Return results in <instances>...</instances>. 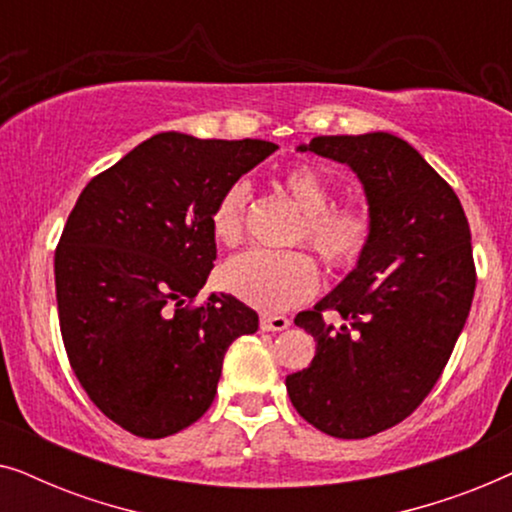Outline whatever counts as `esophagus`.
I'll list each match as a JSON object with an SVG mask.
<instances>
[{
    "label": "esophagus",
    "instance_id": "obj_1",
    "mask_svg": "<svg viewBox=\"0 0 512 512\" xmlns=\"http://www.w3.org/2000/svg\"><path fill=\"white\" fill-rule=\"evenodd\" d=\"M289 326H291V319L282 317V314H261L263 331H286Z\"/></svg>",
    "mask_w": 512,
    "mask_h": 512
}]
</instances>
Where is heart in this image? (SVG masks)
I'll use <instances>...</instances> for the list:
<instances>
[{
	"mask_svg": "<svg viewBox=\"0 0 512 512\" xmlns=\"http://www.w3.org/2000/svg\"><path fill=\"white\" fill-rule=\"evenodd\" d=\"M277 184L300 209L289 242L310 244L331 272H352L363 263L377 235V216L368 202L335 205L333 184L312 165L286 167ZM249 186L237 179L223 188L209 212L214 240L237 247L247 235ZM226 289L244 303L265 312L289 310L305 303L319 284L317 263L300 249H251L223 268Z\"/></svg>",
	"mask_w": 512,
	"mask_h": 512,
	"instance_id": "1",
	"label": "heart"
}]
</instances>
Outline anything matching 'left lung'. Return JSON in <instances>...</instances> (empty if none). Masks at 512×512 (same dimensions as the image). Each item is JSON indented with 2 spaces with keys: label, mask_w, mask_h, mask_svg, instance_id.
<instances>
[{
  "label": "left lung",
  "mask_w": 512,
  "mask_h": 512,
  "mask_svg": "<svg viewBox=\"0 0 512 512\" xmlns=\"http://www.w3.org/2000/svg\"><path fill=\"white\" fill-rule=\"evenodd\" d=\"M300 151L352 167L377 216L359 268L296 317L317 352L286 377L305 422L359 440L401 424L443 375L478 279L471 228L452 186L401 137H314ZM326 311L341 324L326 322Z\"/></svg>",
  "instance_id": "obj_1"
}]
</instances>
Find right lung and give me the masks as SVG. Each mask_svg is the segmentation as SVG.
Segmentation results:
<instances>
[{"label":"right lung","mask_w":512,"mask_h":512,"mask_svg":"<svg viewBox=\"0 0 512 512\" xmlns=\"http://www.w3.org/2000/svg\"><path fill=\"white\" fill-rule=\"evenodd\" d=\"M277 144L160 132L88 181L55 249L69 366L90 401L139 438L205 415L230 342L258 314L228 293L195 303L216 242V198Z\"/></svg>","instance_id":"1"}]
</instances>
